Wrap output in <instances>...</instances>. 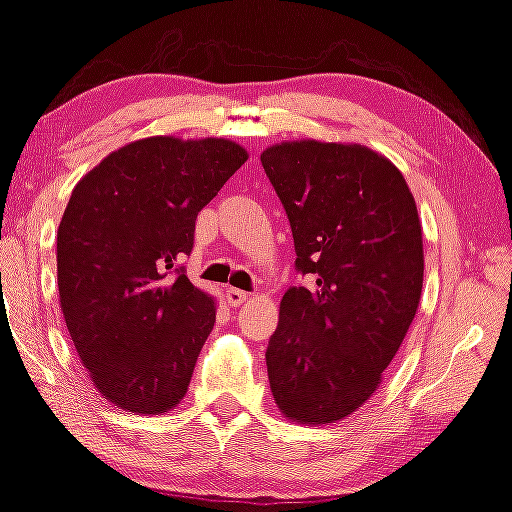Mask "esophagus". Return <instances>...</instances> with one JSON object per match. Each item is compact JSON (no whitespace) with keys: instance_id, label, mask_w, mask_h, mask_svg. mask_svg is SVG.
Listing matches in <instances>:
<instances>
[{"instance_id":"34e87169","label":"esophagus","mask_w":512,"mask_h":512,"mask_svg":"<svg viewBox=\"0 0 512 512\" xmlns=\"http://www.w3.org/2000/svg\"><path fill=\"white\" fill-rule=\"evenodd\" d=\"M226 300L230 306H241L248 300V293L246 291H239V288H226Z\"/></svg>"}]
</instances>
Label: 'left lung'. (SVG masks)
Wrapping results in <instances>:
<instances>
[{
  "instance_id": "1",
  "label": "left lung",
  "mask_w": 512,
  "mask_h": 512,
  "mask_svg": "<svg viewBox=\"0 0 512 512\" xmlns=\"http://www.w3.org/2000/svg\"><path fill=\"white\" fill-rule=\"evenodd\" d=\"M262 165L286 210L295 271L266 349L282 414L324 425L376 392L416 315L423 237L398 167L362 145H273Z\"/></svg>"
}]
</instances>
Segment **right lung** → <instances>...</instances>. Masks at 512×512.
Listing matches in <instances>:
<instances>
[{
	"label": "right lung",
	"mask_w": 512,
	"mask_h": 512,
	"mask_svg": "<svg viewBox=\"0 0 512 512\" xmlns=\"http://www.w3.org/2000/svg\"><path fill=\"white\" fill-rule=\"evenodd\" d=\"M246 159L226 138L152 136L111 152L71 192L60 309L91 383L123 410L163 414L188 392L217 309L179 262L197 215Z\"/></svg>",
	"instance_id": "obj_1"
}]
</instances>
